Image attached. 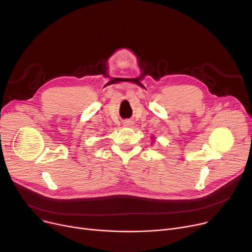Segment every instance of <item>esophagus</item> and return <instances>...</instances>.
<instances>
[{
    "label": "esophagus",
    "mask_w": 252,
    "mask_h": 252,
    "mask_svg": "<svg viewBox=\"0 0 252 252\" xmlns=\"http://www.w3.org/2000/svg\"><path fill=\"white\" fill-rule=\"evenodd\" d=\"M124 125H125V126H134V122L129 121V119H126V121L124 122Z\"/></svg>",
    "instance_id": "esophagus-1"
}]
</instances>
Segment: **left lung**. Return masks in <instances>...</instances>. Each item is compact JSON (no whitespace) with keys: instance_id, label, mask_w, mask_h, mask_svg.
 Masks as SVG:
<instances>
[{"instance_id":"left-lung-1","label":"left lung","mask_w":252,"mask_h":252,"mask_svg":"<svg viewBox=\"0 0 252 252\" xmlns=\"http://www.w3.org/2000/svg\"><path fill=\"white\" fill-rule=\"evenodd\" d=\"M151 138H152V140H155V138L153 136H151Z\"/></svg>"}]
</instances>
